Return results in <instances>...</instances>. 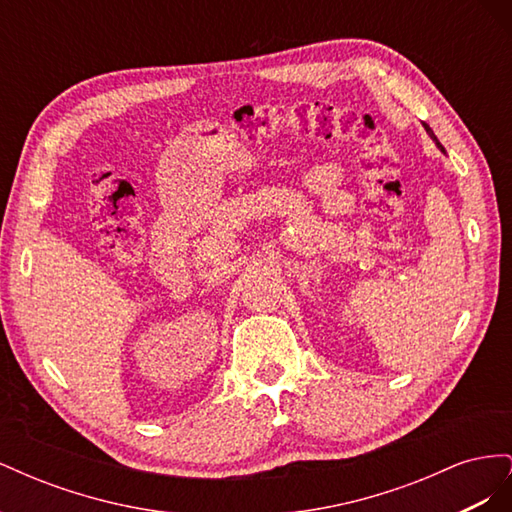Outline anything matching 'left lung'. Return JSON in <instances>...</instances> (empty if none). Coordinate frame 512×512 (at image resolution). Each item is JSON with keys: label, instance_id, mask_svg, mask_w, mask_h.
<instances>
[{"label": "left lung", "instance_id": "left-lung-1", "mask_svg": "<svg viewBox=\"0 0 512 512\" xmlns=\"http://www.w3.org/2000/svg\"><path fill=\"white\" fill-rule=\"evenodd\" d=\"M423 126H425V130H427V134H429V136H431V141H433V143H436V145H438V149H440V151H444V147H442V145H440V141H438V138H436V134H433V130H431V128H429V126H427V123H423Z\"/></svg>", "mask_w": 512, "mask_h": 512}]
</instances>
